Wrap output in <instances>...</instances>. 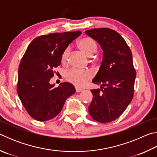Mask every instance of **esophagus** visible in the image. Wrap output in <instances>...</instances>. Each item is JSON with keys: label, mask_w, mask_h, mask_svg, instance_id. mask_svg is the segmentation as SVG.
<instances>
[{"label": "esophagus", "mask_w": 157, "mask_h": 157, "mask_svg": "<svg viewBox=\"0 0 157 157\" xmlns=\"http://www.w3.org/2000/svg\"><path fill=\"white\" fill-rule=\"evenodd\" d=\"M75 91H76L77 93H79V92H81V91H83V89H81V88H79V87H76Z\"/></svg>", "instance_id": "obj_1"}]
</instances>
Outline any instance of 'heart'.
<instances>
[{
	"instance_id": "1",
	"label": "heart",
	"mask_w": 157,
	"mask_h": 157,
	"mask_svg": "<svg viewBox=\"0 0 157 157\" xmlns=\"http://www.w3.org/2000/svg\"><path fill=\"white\" fill-rule=\"evenodd\" d=\"M78 46L81 51L84 52L87 57H92L98 50L96 42L89 37H84L80 39L78 42ZM70 53L71 49L68 47L62 54V62L63 63H66L68 62ZM91 77L92 75L89 71H80L75 69H71L66 74L68 80L78 86H84L91 78Z\"/></svg>"
}]
</instances>
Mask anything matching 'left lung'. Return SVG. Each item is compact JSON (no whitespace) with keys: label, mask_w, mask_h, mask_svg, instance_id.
I'll return each mask as SVG.
<instances>
[{"label":"left lung","mask_w":157,"mask_h":157,"mask_svg":"<svg viewBox=\"0 0 157 157\" xmlns=\"http://www.w3.org/2000/svg\"><path fill=\"white\" fill-rule=\"evenodd\" d=\"M85 34L96 41L103 51L99 71L93 83L100 89H93L89 107L90 115L99 123H109L118 118L134 96L136 73L132 54L126 41L115 30L94 28Z\"/></svg>","instance_id":"obj_1"}]
</instances>
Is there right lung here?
<instances>
[{
    "instance_id": "right-lung-1",
    "label": "right lung",
    "mask_w": 157,
    "mask_h": 157,
    "mask_svg": "<svg viewBox=\"0 0 157 157\" xmlns=\"http://www.w3.org/2000/svg\"><path fill=\"white\" fill-rule=\"evenodd\" d=\"M81 31L52 33L36 37L29 45L18 71L17 93L30 116L39 121L59 114L67 98L75 93L73 85L62 82L55 88L50 80L60 65L62 54Z\"/></svg>"
}]
</instances>
